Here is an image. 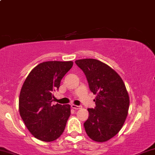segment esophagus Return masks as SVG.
I'll return each mask as SVG.
<instances>
[{
    "label": "esophagus",
    "instance_id": "34e87169",
    "mask_svg": "<svg viewBox=\"0 0 155 155\" xmlns=\"http://www.w3.org/2000/svg\"><path fill=\"white\" fill-rule=\"evenodd\" d=\"M71 108H73V109H75V110H78V109H80V108H81V106L74 105V104L71 105Z\"/></svg>",
    "mask_w": 155,
    "mask_h": 155
}]
</instances>
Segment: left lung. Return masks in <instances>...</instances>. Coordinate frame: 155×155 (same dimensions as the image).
<instances>
[{"mask_svg":"<svg viewBox=\"0 0 155 155\" xmlns=\"http://www.w3.org/2000/svg\"><path fill=\"white\" fill-rule=\"evenodd\" d=\"M83 71L89 89L96 94V107L88 108L89 118L84 124L93 141L105 142L115 137L124 126L129 108V96L118 73L96 59L75 61Z\"/></svg>","mask_w":155,"mask_h":155,"instance_id":"obj_1","label":"left lung"}]
</instances>
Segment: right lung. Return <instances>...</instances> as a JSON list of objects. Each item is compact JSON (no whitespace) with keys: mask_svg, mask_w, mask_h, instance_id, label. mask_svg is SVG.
<instances>
[{"mask_svg":"<svg viewBox=\"0 0 155 155\" xmlns=\"http://www.w3.org/2000/svg\"><path fill=\"white\" fill-rule=\"evenodd\" d=\"M73 66L72 61H47L35 66L25 79L18 100L19 113L36 139L53 141L61 137L71 115L69 105H53V92Z\"/></svg>","mask_w":155,"mask_h":155,"instance_id":"right-lung-1","label":"right lung"}]
</instances>
